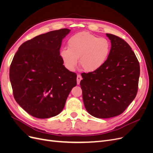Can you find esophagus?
<instances>
[{
  "label": "esophagus",
  "mask_w": 153,
  "mask_h": 153,
  "mask_svg": "<svg viewBox=\"0 0 153 153\" xmlns=\"http://www.w3.org/2000/svg\"><path fill=\"white\" fill-rule=\"evenodd\" d=\"M82 79V76L80 75H79V74H78V75H77V77H76V81H77V84L78 85L80 84V82Z\"/></svg>",
  "instance_id": "obj_1"
}]
</instances>
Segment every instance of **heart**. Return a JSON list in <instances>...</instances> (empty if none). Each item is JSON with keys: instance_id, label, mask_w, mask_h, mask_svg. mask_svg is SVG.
<instances>
[{"instance_id": "1", "label": "heart", "mask_w": 153, "mask_h": 153, "mask_svg": "<svg viewBox=\"0 0 153 153\" xmlns=\"http://www.w3.org/2000/svg\"><path fill=\"white\" fill-rule=\"evenodd\" d=\"M68 48H63L60 55L66 67L74 71L80 59V67L86 72H94L103 66L110 50L109 41L87 32L73 35L68 41Z\"/></svg>"}]
</instances>
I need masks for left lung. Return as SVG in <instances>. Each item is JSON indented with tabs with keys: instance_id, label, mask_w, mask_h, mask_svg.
<instances>
[{
	"instance_id": "1",
	"label": "left lung",
	"mask_w": 153,
	"mask_h": 153,
	"mask_svg": "<svg viewBox=\"0 0 153 153\" xmlns=\"http://www.w3.org/2000/svg\"><path fill=\"white\" fill-rule=\"evenodd\" d=\"M111 49L98 70L82 74L80 82L85 109L97 118L121 114L136 97L140 65L135 53L119 37L106 34Z\"/></svg>"
}]
</instances>
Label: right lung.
<instances>
[{"label": "right lung", "instance_id": "add662e5", "mask_svg": "<svg viewBox=\"0 0 153 153\" xmlns=\"http://www.w3.org/2000/svg\"><path fill=\"white\" fill-rule=\"evenodd\" d=\"M70 30L41 34L20 45L10 68V79L16 102L36 118L47 119L62 112L76 75L63 65L62 41Z\"/></svg>", "mask_w": 153, "mask_h": 153}]
</instances>
